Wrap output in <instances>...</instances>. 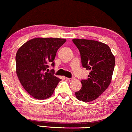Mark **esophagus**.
<instances>
[{
	"instance_id": "34e87169",
	"label": "esophagus",
	"mask_w": 132,
	"mask_h": 132,
	"mask_svg": "<svg viewBox=\"0 0 132 132\" xmlns=\"http://www.w3.org/2000/svg\"><path fill=\"white\" fill-rule=\"evenodd\" d=\"M65 79H66L67 81H72L73 79L74 78H66Z\"/></svg>"
}]
</instances>
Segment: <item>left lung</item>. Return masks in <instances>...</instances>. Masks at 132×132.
<instances>
[{"label":"left lung","instance_id":"8db88e82","mask_svg":"<svg viewBox=\"0 0 132 132\" xmlns=\"http://www.w3.org/2000/svg\"><path fill=\"white\" fill-rule=\"evenodd\" d=\"M80 53L82 65L90 70L88 78L81 80L82 87L75 95L78 100H95L108 88L111 81L115 58L108 45L95 40L73 39Z\"/></svg>","mask_w":132,"mask_h":132}]
</instances>
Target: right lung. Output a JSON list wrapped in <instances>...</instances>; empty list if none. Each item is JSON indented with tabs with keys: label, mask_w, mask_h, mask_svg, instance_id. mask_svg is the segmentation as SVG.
Returning a JSON list of instances; mask_svg holds the SVG:
<instances>
[{
	"label": "right lung",
	"mask_w": 132,
	"mask_h": 132,
	"mask_svg": "<svg viewBox=\"0 0 132 132\" xmlns=\"http://www.w3.org/2000/svg\"><path fill=\"white\" fill-rule=\"evenodd\" d=\"M66 42L58 38H36L29 40L16 55V74L21 84L35 98L51 97L60 81L54 75V60L59 48Z\"/></svg>",
	"instance_id": "obj_1"
}]
</instances>
